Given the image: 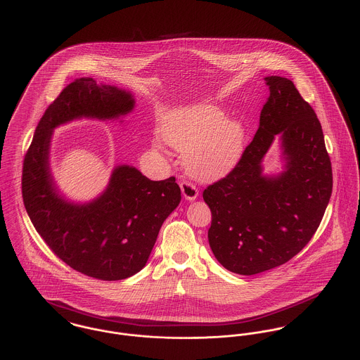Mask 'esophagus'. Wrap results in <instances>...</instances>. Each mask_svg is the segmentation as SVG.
Instances as JSON below:
<instances>
[{
	"mask_svg": "<svg viewBox=\"0 0 360 360\" xmlns=\"http://www.w3.org/2000/svg\"><path fill=\"white\" fill-rule=\"evenodd\" d=\"M179 185H181L182 194H184V197H185L186 200L193 201L194 198L198 195V189H197V186H195L194 184H192V182L184 179V181L179 182Z\"/></svg>",
	"mask_w": 360,
	"mask_h": 360,
	"instance_id": "1",
	"label": "esophagus"
}]
</instances>
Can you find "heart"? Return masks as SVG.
I'll list each match as a JSON object with an SVG mask.
<instances>
[{
	"label": "heart",
	"instance_id": "obj_1",
	"mask_svg": "<svg viewBox=\"0 0 360 360\" xmlns=\"http://www.w3.org/2000/svg\"><path fill=\"white\" fill-rule=\"evenodd\" d=\"M167 143L185 152L186 169L198 178L226 172L243 152L245 131L240 122L224 119L212 105H200L172 116L162 127Z\"/></svg>",
	"mask_w": 360,
	"mask_h": 360
}]
</instances>
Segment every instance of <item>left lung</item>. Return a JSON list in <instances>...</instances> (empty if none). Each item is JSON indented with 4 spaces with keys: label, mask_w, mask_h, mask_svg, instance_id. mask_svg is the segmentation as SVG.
Masks as SVG:
<instances>
[{
    "label": "left lung",
    "mask_w": 360,
    "mask_h": 360,
    "mask_svg": "<svg viewBox=\"0 0 360 360\" xmlns=\"http://www.w3.org/2000/svg\"><path fill=\"white\" fill-rule=\"evenodd\" d=\"M264 79L270 97L255 137L236 167L202 192L212 214L210 247L224 269L241 276L296 256L319 227L332 195V163L316 113L290 79ZM277 134L285 171L264 177L261 160Z\"/></svg>",
    "instance_id": "8db88e82"
}]
</instances>
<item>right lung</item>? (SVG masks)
<instances>
[{"mask_svg":"<svg viewBox=\"0 0 360 360\" xmlns=\"http://www.w3.org/2000/svg\"><path fill=\"white\" fill-rule=\"evenodd\" d=\"M133 108L129 91L93 78L75 79L46 108L23 162L22 195L35 230L65 264L101 281L142 270L163 221L181 201V189L174 176L150 181L134 167L119 166L98 198L83 205L67 202L56 193L49 171L51 137L72 119L105 120Z\"/></svg>","mask_w":360,"mask_h":360,"instance_id":"right-lung-1","label":"right lung"}]
</instances>
